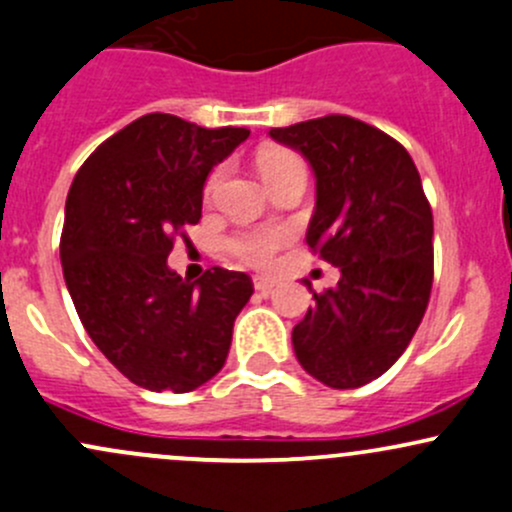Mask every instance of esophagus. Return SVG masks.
Segmentation results:
<instances>
[{
  "instance_id": "esophagus-1",
  "label": "esophagus",
  "mask_w": 512,
  "mask_h": 512,
  "mask_svg": "<svg viewBox=\"0 0 512 512\" xmlns=\"http://www.w3.org/2000/svg\"><path fill=\"white\" fill-rule=\"evenodd\" d=\"M252 284H255V289L260 294H272L274 289H277V279H272V277H260V274H257L255 279H252Z\"/></svg>"
}]
</instances>
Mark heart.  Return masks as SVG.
Segmentation results:
<instances>
[{"label": "heart", "instance_id": "b5f03b06", "mask_svg": "<svg viewBox=\"0 0 512 512\" xmlns=\"http://www.w3.org/2000/svg\"><path fill=\"white\" fill-rule=\"evenodd\" d=\"M255 166L260 171V176L265 179L267 186L277 184L279 179L289 174H297V171H304V161L297 152L287 147H274V144H267L260 152L255 154ZM220 171H213L206 181V196L211 198L215 186H218ZM292 240V230L284 228V225H257V228H247L235 233L233 238L228 240L230 255L238 257L245 265L257 267H270L277 257V252L282 250L284 245H289Z\"/></svg>", "mask_w": 512, "mask_h": 512}]
</instances>
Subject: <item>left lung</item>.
I'll return each mask as SVG.
<instances>
[{
    "label": "left lung",
    "instance_id": "1",
    "mask_svg": "<svg viewBox=\"0 0 512 512\" xmlns=\"http://www.w3.org/2000/svg\"><path fill=\"white\" fill-rule=\"evenodd\" d=\"M270 137L314 169L306 245L341 270L294 326V353L319 383L353 390L380 378L422 324L434 279L432 208L407 149L378 127L326 115Z\"/></svg>",
    "mask_w": 512,
    "mask_h": 512
}]
</instances>
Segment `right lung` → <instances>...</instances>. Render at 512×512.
<instances>
[{"label":"right lung","instance_id":"add662e5","mask_svg":"<svg viewBox=\"0 0 512 512\" xmlns=\"http://www.w3.org/2000/svg\"><path fill=\"white\" fill-rule=\"evenodd\" d=\"M250 137L152 112L112 134L66 198V287L102 355L134 385L191 392L228 358L235 316L252 297L245 272L211 267L188 282L166 257L201 220L203 184Z\"/></svg>","mask_w":512,"mask_h":512}]
</instances>
